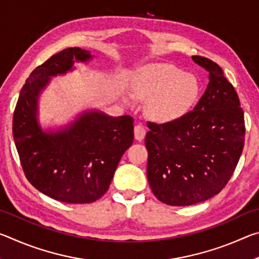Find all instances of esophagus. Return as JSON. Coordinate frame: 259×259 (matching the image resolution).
<instances>
[{
  "label": "esophagus",
  "mask_w": 259,
  "mask_h": 259,
  "mask_svg": "<svg viewBox=\"0 0 259 259\" xmlns=\"http://www.w3.org/2000/svg\"><path fill=\"white\" fill-rule=\"evenodd\" d=\"M134 134H135V138L136 139H137V140H143L144 138H145L146 129L144 128L143 124H137V125H135Z\"/></svg>",
  "instance_id": "obj_1"
}]
</instances>
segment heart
Wrapping results in <instances>:
<instances>
[{
  "mask_svg": "<svg viewBox=\"0 0 259 259\" xmlns=\"http://www.w3.org/2000/svg\"><path fill=\"white\" fill-rule=\"evenodd\" d=\"M133 87L136 97L151 99L147 112L160 122H171L185 115L200 91L198 78L170 65L142 69Z\"/></svg>",
  "mask_w": 259,
  "mask_h": 259,
  "instance_id": "1",
  "label": "heart"
}]
</instances>
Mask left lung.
Instances as JSON below:
<instances>
[{
	"label": "left lung",
	"instance_id": "obj_1",
	"mask_svg": "<svg viewBox=\"0 0 259 259\" xmlns=\"http://www.w3.org/2000/svg\"><path fill=\"white\" fill-rule=\"evenodd\" d=\"M193 61L209 83L192 111L179 119L147 122V179L157 200L192 205L218 194L233 175L244 146V114L223 69L205 57Z\"/></svg>",
	"mask_w": 259,
	"mask_h": 259
}]
</instances>
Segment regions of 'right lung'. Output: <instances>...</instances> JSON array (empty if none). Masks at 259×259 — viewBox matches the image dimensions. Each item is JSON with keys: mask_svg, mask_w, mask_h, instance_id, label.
Returning <instances> with one entry per match:
<instances>
[{"mask_svg": "<svg viewBox=\"0 0 259 259\" xmlns=\"http://www.w3.org/2000/svg\"><path fill=\"white\" fill-rule=\"evenodd\" d=\"M89 51L68 48L30 73L17 102L12 134L26 178L50 198L91 203L107 192L123 153L134 142V119L88 112L65 130L46 133L37 123V97L49 78L72 69Z\"/></svg>", "mask_w": 259, "mask_h": 259, "instance_id": "right-lung-1", "label": "right lung"}]
</instances>
